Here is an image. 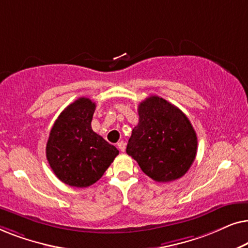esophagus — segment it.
I'll return each instance as SVG.
<instances>
[{"label": "esophagus", "instance_id": "obj_1", "mask_svg": "<svg viewBox=\"0 0 248 248\" xmlns=\"http://www.w3.org/2000/svg\"><path fill=\"white\" fill-rule=\"evenodd\" d=\"M117 148L120 149V150L122 151V152H124L125 151V142L124 141H120L117 143Z\"/></svg>", "mask_w": 248, "mask_h": 248}]
</instances>
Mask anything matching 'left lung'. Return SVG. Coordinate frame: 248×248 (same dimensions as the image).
<instances>
[{
    "label": "left lung",
    "mask_w": 248,
    "mask_h": 248,
    "mask_svg": "<svg viewBox=\"0 0 248 248\" xmlns=\"http://www.w3.org/2000/svg\"><path fill=\"white\" fill-rule=\"evenodd\" d=\"M139 124L128 140L126 154L155 182L181 178L191 167L198 151V137L183 111L158 96L138 107Z\"/></svg>",
    "instance_id": "left-lung-1"
}]
</instances>
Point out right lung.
Here are the masks:
<instances>
[{
  "label": "right lung",
  "instance_id": "add662e5",
  "mask_svg": "<svg viewBox=\"0 0 248 248\" xmlns=\"http://www.w3.org/2000/svg\"><path fill=\"white\" fill-rule=\"evenodd\" d=\"M96 104L81 97L54 123L46 144L48 164L61 182L88 187L101 178L118 155L114 145L91 128Z\"/></svg>",
  "mask_w": 248,
  "mask_h": 248
}]
</instances>
